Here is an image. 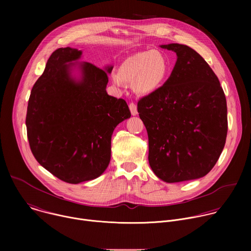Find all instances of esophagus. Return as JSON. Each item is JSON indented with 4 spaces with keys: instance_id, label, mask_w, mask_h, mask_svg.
<instances>
[{
    "instance_id": "obj_1",
    "label": "esophagus",
    "mask_w": 251,
    "mask_h": 251,
    "mask_svg": "<svg viewBox=\"0 0 251 251\" xmlns=\"http://www.w3.org/2000/svg\"><path fill=\"white\" fill-rule=\"evenodd\" d=\"M129 108H130V111H131V114L132 115H137V106H136V104L135 103H130L129 104Z\"/></svg>"
}]
</instances>
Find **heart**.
<instances>
[{
  "mask_svg": "<svg viewBox=\"0 0 251 251\" xmlns=\"http://www.w3.org/2000/svg\"><path fill=\"white\" fill-rule=\"evenodd\" d=\"M170 69L167 56L158 50H146L126 58L119 74L112 76L116 85L133 82V88L140 94H148L158 89L166 79Z\"/></svg>",
  "mask_w": 251,
  "mask_h": 251,
  "instance_id": "1",
  "label": "heart"
}]
</instances>
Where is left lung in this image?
<instances>
[{
    "mask_svg": "<svg viewBox=\"0 0 251 251\" xmlns=\"http://www.w3.org/2000/svg\"><path fill=\"white\" fill-rule=\"evenodd\" d=\"M163 49L176 53L168 80L138 101L149 139V164L167 183L205 176L217 164L227 134L223 87L206 61L185 45Z\"/></svg>",
    "mask_w": 251,
    "mask_h": 251,
    "instance_id": "8db88e82",
    "label": "left lung"
}]
</instances>
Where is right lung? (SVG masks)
I'll use <instances>...</instances> for the list:
<instances>
[{
    "instance_id": "obj_1",
    "label": "right lung",
    "mask_w": 251,
    "mask_h": 251,
    "mask_svg": "<svg viewBox=\"0 0 251 251\" xmlns=\"http://www.w3.org/2000/svg\"><path fill=\"white\" fill-rule=\"evenodd\" d=\"M71 48L54 50L34 83L25 117L33 157L59 180L78 184L93 180L108 167L115 127L131 116L126 101L106 92L108 73L81 63L75 82L67 62L80 57Z\"/></svg>"
}]
</instances>
